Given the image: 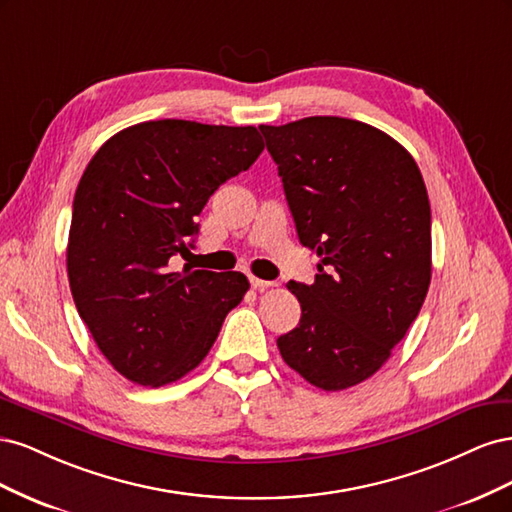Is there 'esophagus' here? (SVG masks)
Returning <instances> with one entry per match:
<instances>
[{
    "label": "esophagus",
    "mask_w": 512,
    "mask_h": 512,
    "mask_svg": "<svg viewBox=\"0 0 512 512\" xmlns=\"http://www.w3.org/2000/svg\"><path fill=\"white\" fill-rule=\"evenodd\" d=\"M250 284H252V288H256V290H265V288H271V286H275L273 282H267V280H258V277H250Z\"/></svg>",
    "instance_id": "esophagus-1"
}]
</instances>
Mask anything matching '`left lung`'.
I'll return each instance as SVG.
<instances>
[{"label":"left lung","mask_w":512,"mask_h":512,"mask_svg":"<svg viewBox=\"0 0 512 512\" xmlns=\"http://www.w3.org/2000/svg\"><path fill=\"white\" fill-rule=\"evenodd\" d=\"M299 241L320 258L314 284L288 282L299 327L282 359L322 391L371 378L406 337L431 282V209L421 170L363 121L305 117L260 126Z\"/></svg>","instance_id":"left-lung-1"}]
</instances>
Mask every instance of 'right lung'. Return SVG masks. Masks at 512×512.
I'll return each instance as SVG.
<instances>
[{
    "mask_svg": "<svg viewBox=\"0 0 512 512\" xmlns=\"http://www.w3.org/2000/svg\"><path fill=\"white\" fill-rule=\"evenodd\" d=\"M265 149L254 126L160 119L117 132L79 181L68 280L79 316L123 378L164 386L200 365L250 288L239 271H170L224 181Z\"/></svg>",
    "mask_w": 512,
    "mask_h": 512,
    "instance_id": "add662e5",
    "label": "right lung"
}]
</instances>
